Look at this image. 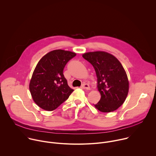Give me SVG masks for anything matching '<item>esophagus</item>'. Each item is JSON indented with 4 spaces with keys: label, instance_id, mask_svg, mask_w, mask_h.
<instances>
[{
    "label": "esophagus",
    "instance_id": "1",
    "mask_svg": "<svg viewBox=\"0 0 156 156\" xmlns=\"http://www.w3.org/2000/svg\"><path fill=\"white\" fill-rule=\"evenodd\" d=\"M82 87H83V89H85V90H90V85H89V84H87V83H84V84L82 85Z\"/></svg>",
    "mask_w": 156,
    "mask_h": 156
}]
</instances>
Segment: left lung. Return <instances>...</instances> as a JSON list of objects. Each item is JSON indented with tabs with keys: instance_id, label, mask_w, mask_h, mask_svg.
<instances>
[{
	"instance_id": "8db88e82",
	"label": "left lung",
	"mask_w": 156,
	"mask_h": 156,
	"mask_svg": "<svg viewBox=\"0 0 156 156\" xmlns=\"http://www.w3.org/2000/svg\"><path fill=\"white\" fill-rule=\"evenodd\" d=\"M83 57L90 62L96 71L100 101L95 107L102 112L117 110L125 102L129 90L125 70L113 55L103 51L84 53Z\"/></svg>"
}]
</instances>
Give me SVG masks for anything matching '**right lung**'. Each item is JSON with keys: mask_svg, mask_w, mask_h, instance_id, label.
I'll use <instances>...</instances> for the list:
<instances>
[{"mask_svg": "<svg viewBox=\"0 0 156 156\" xmlns=\"http://www.w3.org/2000/svg\"><path fill=\"white\" fill-rule=\"evenodd\" d=\"M75 55V52L58 49L49 52L38 62L30 80V90L39 107L54 110L73 91L63 71L66 64Z\"/></svg>", "mask_w": 156, "mask_h": 156, "instance_id": "obj_1", "label": "right lung"}]
</instances>
